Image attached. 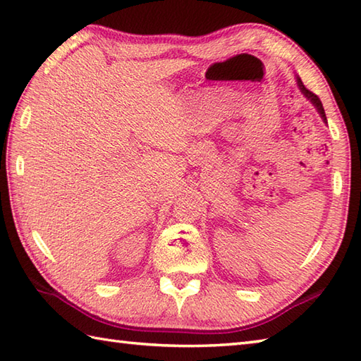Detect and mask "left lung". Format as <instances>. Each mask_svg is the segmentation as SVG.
Here are the masks:
<instances>
[{"instance_id":"1","label":"left lung","mask_w":361,"mask_h":361,"mask_svg":"<svg viewBox=\"0 0 361 361\" xmlns=\"http://www.w3.org/2000/svg\"><path fill=\"white\" fill-rule=\"evenodd\" d=\"M295 78H296V83H298V88H299V91H301V93L304 94V97L307 99V101H309V102H310L313 106H315L317 111L319 113L321 119H323L324 124H327L326 113H324V109H323V104H321V101H319V97H318V96H315V94H313L312 91H309L307 88L304 87V83H302V80H301V79H299V75H298V74L295 75Z\"/></svg>"}]
</instances>
